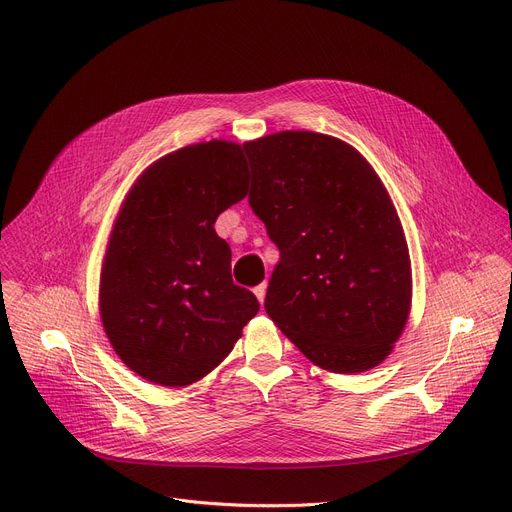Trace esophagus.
<instances>
[{"instance_id": "esophagus-1", "label": "esophagus", "mask_w": 512, "mask_h": 512, "mask_svg": "<svg viewBox=\"0 0 512 512\" xmlns=\"http://www.w3.org/2000/svg\"><path fill=\"white\" fill-rule=\"evenodd\" d=\"M265 292H267V284L263 282V284H259V286H255V297H257V301L263 305V301H265Z\"/></svg>"}]
</instances>
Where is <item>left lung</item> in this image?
<instances>
[{
	"label": "left lung",
	"instance_id": "left-lung-1",
	"mask_svg": "<svg viewBox=\"0 0 512 512\" xmlns=\"http://www.w3.org/2000/svg\"><path fill=\"white\" fill-rule=\"evenodd\" d=\"M242 147L249 205L280 249L267 315L328 371L380 365L411 309L409 247L382 180L328 134L284 130Z\"/></svg>",
	"mask_w": 512,
	"mask_h": 512
}]
</instances>
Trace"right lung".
Segmentation results:
<instances>
[{"label":"right lung","instance_id":"obj_1","mask_svg":"<svg viewBox=\"0 0 512 512\" xmlns=\"http://www.w3.org/2000/svg\"><path fill=\"white\" fill-rule=\"evenodd\" d=\"M245 147L188 145L151 164L126 195L101 267L99 311L118 357L159 386L218 367L257 315L232 282L215 220L247 197Z\"/></svg>","mask_w":512,"mask_h":512}]
</instances>
